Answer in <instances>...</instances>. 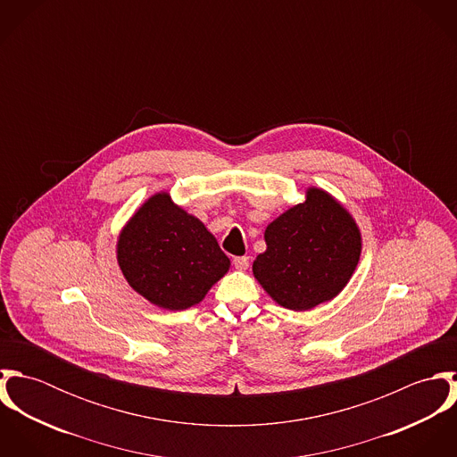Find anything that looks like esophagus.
Segmentation results:
<instances>
[{
	"instance_id": "34e87169",
	"label": "esophagus",
	"mask_w": 457,
	"mask_h": 457,
	"mask_svg": "<svg viewBox=\"0 0 457 457\" xmlns=\"http://www.w3.org/2000/svg\"><path fill=\"white\" fill-rule=\"evenodd\" d=\"M234 267L237 270H246L250 267V257H236L234 259Z\"/></svg>"
}]
</instances>
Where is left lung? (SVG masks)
<instances>
[{"instance_id": "obj_1", "label": "left lung", "mask_w": 457, "mask_h": 457, "mask_svg": "<svg viewBox=\"0 0 457 457\" xmlns=\"http://www.w3.org/2000/svg\"><path fill=\"white\" fill-rule=\"evenodd\" d=\"M267 250L253 262L263 290L283 308L312 310L336 297L361 257V232L350 212L324 190H306V200L265 228Z\"/></svg>"}]
</instances>
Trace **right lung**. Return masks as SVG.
Listing matches in <instances>:
<instances>
[{"instance_id":"right-lung-1","label":"right lung","mask_w":457,"mask_h":457,"mask_svg":"<svg viewBox=\"0 0 457 457\" xmlns=\"http://www.w3.org/2000/svg\"><path fill=\"white\" fill-rule=\"evenodd\" d=\"M118 262L135 292L172 312L198 304L230 267L214 236L169 194L151 196L131 216Z\"/></svg>"}]
</instances>
